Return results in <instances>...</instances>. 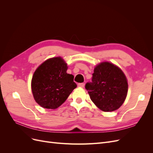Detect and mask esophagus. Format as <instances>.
<instances>
[{"label":"esophagus","instance_id":"34e87169","mask_svg":"<svg viewBox=\"0 0 153 153\" xmlns=\"http://www.w3.org/2000/svg\"><path fill=\"white\" fill-rule=\"evenodd\" d=\"M78 86L80 87H84L85 84H84V83H80V84H78Z\"/></svg>","mask_w":153,"mask_h":153}]
</instances>
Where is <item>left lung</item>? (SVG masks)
<instances>
[{
  "label": "left lung",
  "mask_w": 153,
  "mask_h": 153,
  "mask_svg": "<svg viewBox=\"0 0 153 153\" xmlns=\"http://www.w3.org/2000/svg\"><path fill=\"white\" fill-rule=\"evenodd\" d=\"M85 89L97 107L104 112H112L123 104L128 85L121 69L112 63L103 62L94 68L92 82L87 83Z\"/></svg>",
  "instance_id": "obj_1"
}]
</instances>
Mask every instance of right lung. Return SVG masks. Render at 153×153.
<instances>
[{
	"label": "right lung",
	"mask_w": 153,
	"mask_h": 153,
	"mask_svg": "<svg viewBox=\"0 0 153 153\" xmlns=\"http://www.w3.org/2000/svg\"><path fill=\"white\" fill-rule=\"evenodd\" d=\"M67 64L61 57L47 59L36 69L31 81L36 103L44 108L55 109L65 101L76 84L66 73Z\"/></svg>",
	"instance_id": "add662e5"
}]
</instances>
